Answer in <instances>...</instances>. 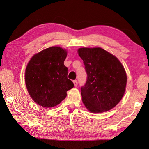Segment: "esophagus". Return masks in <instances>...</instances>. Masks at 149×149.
<instances>
[{
    "instance_id": "obj_1",
    "label": "esophagus",
    "mask_w": 149,
    "mask_h": 149,
    "mask_svg": "<svg viewBox=\"0 0 149 149\" xmlns=\"http://www.w3.org/2000/svg\"><path fill=\"white\" fill-rule=\"evenodd\" d=\"M73 82H74V86H77V84H78V83H77V80H75V81H73Z\"/></svg>"
}]
</instances>
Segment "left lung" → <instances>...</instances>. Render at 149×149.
Returning <instances> with one entry per match:
<instances>
[{
  "mask_svg": "<svg viewBox=\"0 0 149 149\" xmlns=\"http://www.w3.org/2000/svg\"><path fill=\"white\" fill-rule=\"evenodd\" d=\"M86 82L81 87L82 100L90 112L100 113L113 108L125 93L127 75L115 56L100 47L80 48Z\"/></svg>",
  "mask_w": 149,
  "mask_h": 149,
  "instance_id": "1",
  "label": "left lung"
}]
</instances>
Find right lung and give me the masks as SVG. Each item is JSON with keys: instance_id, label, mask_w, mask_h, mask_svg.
Instances as JSON below:
<instances>
[{"instance_id": "obj_1", "label": "right lung", "mask_w": 149, "mask_h": 149, "mask_svg": "<svg viewBox=\"0 0 149 149\" xmlns=\"http://www.w3.org/2000/svg\"><path fill=\"white\" fill-rule=\"evenodd\" d=\"M66 56L65 49L51 47L36 54L28 63L25 81L30 96L38 105L57 106L65 99L66 91L74 87L64 65Z\"/></svg>"}]
</instances>
